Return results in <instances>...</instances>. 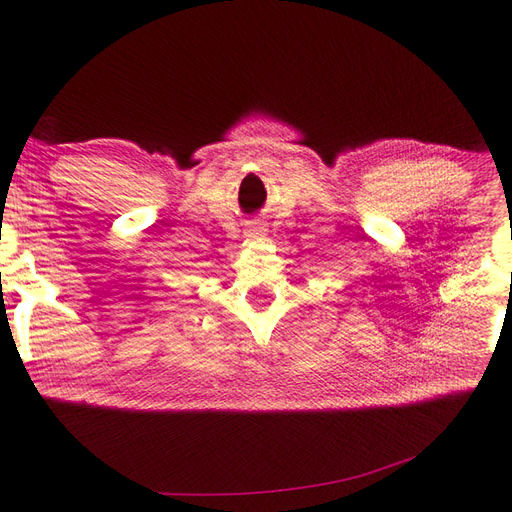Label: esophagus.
I'll use <instances>...</instances> for the list:
<instances>
[{"label":"esophagus","instance_id":"1","mask_svg":"<svg viewBox=\"0 0 512 512\" xmlns=\"http://www.w3.org/2000/svg\"><path fill=\"white\" fill-rule=\"evenodd\" d=\"M267 235V228H264L260 222H254L250 228H248V237H252V239H260V237H264Z\"/></svg>","mask_w":512,"mask_h":512}]
</instances>
